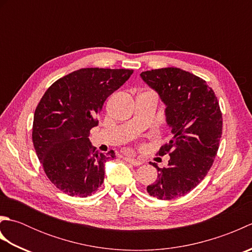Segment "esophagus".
Segmentation results:
<instances>
[{
  "instance_id": "34e87169",
  "label": "esophagus",
  "mask_w": 252,
  "mask_h": 252,
  "mask_svg": "<svg viewBox=\"0 0 252 252\" xmlns=\"http://www.w3.org/2000/svg\"><path fill=\"white\" fill-rule=\"evenodd\" d=\"M125 159H126V161L130 162L133 165H136V167H137V165L143 164V161H142V160H140V159H134V158H129V157H126Z\"/></svg>"
}]
</instances>
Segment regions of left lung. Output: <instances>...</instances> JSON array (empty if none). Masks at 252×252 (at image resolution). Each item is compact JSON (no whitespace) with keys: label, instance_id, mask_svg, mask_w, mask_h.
Returning a JSON list of instances; mask_svg holds the SVG:
<instances>
[{"label":"left lung","instance_id":"left-lung-1","mask_svg":"<svg viewBox=\"0 0 252 252\" xmlns=\"http://www.w3.org/2000/svg\"><path fill=\"white\" fill-rule=\"evenodd\" d=\"M141 77L167 106V123L173 134L158 153L169 154L167 167L151 163L158 176L147 192L161 200L175 199L194 189L212 167L223 129L220 105L205 80L181 68L143 71Z\"/></svg>","mask_w":252,"mask_h":252}]
</instances>
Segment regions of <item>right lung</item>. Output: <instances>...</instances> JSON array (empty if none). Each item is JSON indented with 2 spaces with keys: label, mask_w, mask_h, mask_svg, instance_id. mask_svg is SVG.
Segmentation results:
<instances>
[{
  "label": "right lung",
  "mask_w": 252,
  "mask_h": 252,
  "mask_svg": "<svg viewBox=\"0 0 252 252\" xmlns=\"http://www.w3.org/2000/svg\"><path fill=\"white\" fill-rule=\"evenodd\" d=\"M133 73L132 69L82 68L46 90L37 104L32 142L47 178L69 196L88 197L105 178L115 152L95 151L90 131L98 125L105 100Z\"/></svg>",
  "instance_id": "1"
}]
</instances>
